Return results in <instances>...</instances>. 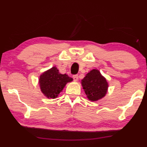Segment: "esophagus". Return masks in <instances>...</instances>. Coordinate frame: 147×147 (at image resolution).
Masks as SVG:
<instances>
[{"mask_svg":"<svg viewBox=\"0 0 147 147\" xmlns=\"http://www.w3.org/2000/svg\"><path fill=\"white\" fill-rule=\"evenodd\" d=\"M73 78H74V81H78V75H74L73 76Z\"/></svg>","mask_w":147,"mask_h":147,"instance_id":"1","label":"esophagus"}]
</instances>
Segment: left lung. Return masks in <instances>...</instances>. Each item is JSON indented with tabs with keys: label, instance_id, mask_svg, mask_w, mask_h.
Segmentation results:
<instances>
[{
	"label": "left lung",
	"instance_id": "left-lung-1",
	"mask_svg": "<svg viewBox=\"0 0 147 147\" xmlns=\"http://www.w3.org/2000/svg\"><path fill=\"white\" fill-rule=\"evenodd\" d=\"M81 84L90 101L96 102L102 99L108 92L107 80L98 69H94L88 72L82 80Z\"/></svg>",
	"mask_w": 147,
	"mask_h": 147
}]
</instances>
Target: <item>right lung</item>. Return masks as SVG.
<instances>
[{
    "instance_id": "right-lung-1",
    "label": "right lung",
    "mask_w": 147,
    "mask_h": 147,
    "mask_svg": "<svg viewBox=\"0 0 147 147\" xmlns=\"http://www.w3.org/2000/svg\"><path fill=\"white\" fill-rule=\"evenodd\" d=\"M72 80L73 79L66 74H60L55 66L40 76L39 84L44 96L49 99H54L59 96L66 84Z\"/></svg>"
}]
</instances>
